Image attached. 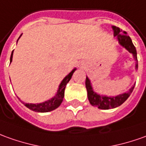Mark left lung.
<instances>
[{
	"label": "left lung",
	"instance_id": "8db88e82",
	"mask_svg": "<svg viewBox=\"0 0 146 146\" xmlns=\"http://www.w3.org/2000/svg\"><path fill=\"white\" fill-rule=\"evenodd\" d=\"M112 29L113 30V36L117 37L118 43L120 44V45H121L123 48H125L129 52L133 54V58L137 60L136 48L133 44L132 40H131L130 37L127 35V33L125 31H122L116 26H112ZM135 68L137 69V63L135 66ZM86 90H87V97H88L89 102L91 105L93 106H96L99 109L110 110L117 107L125 102L132 93L134 86H133L132 88H130L127 92L117 95L115 97H108V96L100 95V94L95 93L92 89L90 79L87 77L86 78Z\"/></svg>",
	"mask_w": 146,
	"mask_h": 146
}]
</instances>
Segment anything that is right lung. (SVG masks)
<instances>
[{
  "instance_id": "obj_1",
  "label": "right lung",
  "mask_w": 146,
  "mask_h": 146,
  "mask_svg": "<svg viewBox=\"0 0 146 146\" xmlns=\"http://www.w3.org/2000/svg\"><path fill=\"white\" fill-rule=\"evenodd\" d=\"M20 36V37H21ZM19 37V39H20ZM18 39V40H19ZM17 40V41H18ZM13 51L12 52L11 54V57H10V63L13 60ZM76 70V68L73 69L72 71L68 74V75L63 79V81L60 83L59 89L56 94L51 99H49L48 101H45L44 102L42 103H37V104H33V103H25L23 102L26 107H28L29 109L32 110L35 112H40V113H44V112H49L56 110V108H58L60 106V104L63 102V97H64V90H65V87L67 83L70 81V79H71V76L73 75V73L75 72Z\"/></svg>"
}]
</instances>
